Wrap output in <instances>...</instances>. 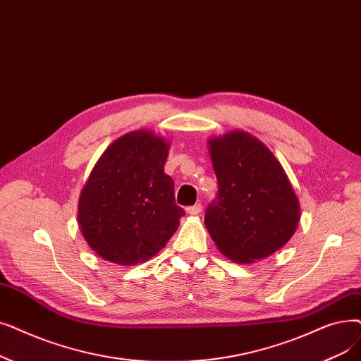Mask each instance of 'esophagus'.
I'll return each instance as SVG.
<instances>
[{
    "label": "esophagus",
    "instance_id": "34e87169",
    "mask_svg": "<svg viewBox=\"0 0 361 361\" xmlns=\"http://www.w3.org/2000/svg\"><path fill=\"white\" fill-rule=\"evenodd\" d=\"M200 211H202V205H200V203H196V205L189 207V208L185 209V212L189 214V215H197V214H200Z\"/></svg>",
    "mask_w": 361,
    "mask_h": 361
}]
</instances>
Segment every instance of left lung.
<instances>
[{"instance_id": "obj_1", "label": "left lung", "mask_w": 361, "mask_h": 361, "mask_svg": "<svg viewBox=\"0 0 361 361\" xmlns=\"http://www.w3.org/2000/svg\"><path fill=\"white\" fill-rule=\"evenodd\" d=\"M218 197L205 226L233 262L252 264L283 247L300 223V200L274 153L250 133L234 130L208 140Z\"/></svg>"}]
</instances>
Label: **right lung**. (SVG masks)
I'll return each instance as SVG.
<instances>
[{
    "instance_id": "1",
    "label": "right lung",
    "mask_w": 361,
    "mask_h": 361,
    "mask_svg": "<svg viewBox=\"0 0 361 361\" xmlns=\"http://www.w3.org/2000/svg\"><path fill=\"white\" fill-rule=\"evenodd\" d=\"M169 146L152 130H135L94 165L78 202V226L100 258L125 267L149 261L177 231L184 211L164 171Z\"/></svg>"
}]
</instances>
